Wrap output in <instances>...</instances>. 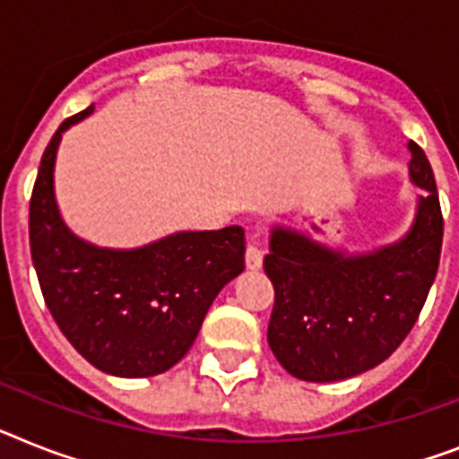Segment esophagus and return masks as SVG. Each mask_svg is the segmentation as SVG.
<instances>
[{"label": "esophagus", "mask_w": 459, "mask_h": 459, "mask_svg": "<svg viewBox=\"0 0 459 459\" xmlns=\"http://www.w3.org/2000/svg\"><path fill=\"white\" fill-rule=\"evenodd\" d=\"M264 262V249L259 247V242L249 240L247 249H245V264H247L249 271H256Z\"/></svg>", "instance_id": "1"}]
</instances>
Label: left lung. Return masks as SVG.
<instances>
[{
  "label": "left lung",
  "instance_id": "left-lung-1",
  "mask_svg": "<svg viewBox=\"0 0 459 459\" xmlns=\"http://www.w3.org/2000/svg\"><path fill=\"white\" fill-rule=\"evenodd\" d=\"M408 148L411 178L424 193L403 240L346 255L297 230L271 233L268 346L297 379L337 382L370 370L396 351L422 311L441 259L443 214L429 160L415 141Z\"/></svg>",
  "mask_w": 459,
  "mask_h": 459
}]
</instances>
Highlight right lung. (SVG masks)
Here are the masks:
<instances>
[{
	"mask_svg": "<svg viewBox=\"0 0 459 459\" xmlns=\"http://www.w3.org/2000/svg\"><path fill=\"white\" fill-rule=\"evenodd\" d=\"M51 136L30 197V255L44 301L70 344L115 377H152L184 359L207 308L245 268V230H184L139 249H106L73 236L54 197L61 134Z\"/></svg>",
	"mask_w": 459,
	"mask_h": 459,
	"instance_id": "add662e5",
	"label": "right lung"
}]
</instances>
